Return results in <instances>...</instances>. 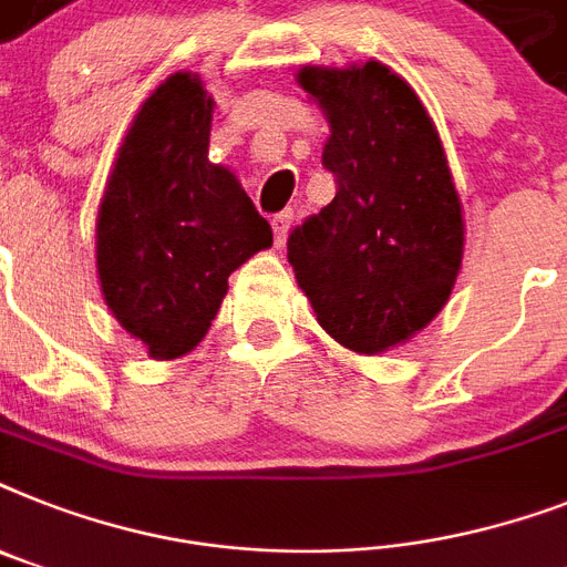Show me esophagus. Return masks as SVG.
Masks as SVG:
<instances>
[{"instance_id":"esophagus-1","label":"esophagus","mask_w":567,"mask_h":567,"mask_svg":"<svg viewBox=\"0 0 567 567\" xmlns=\"http://www.w3.org/2000/svg\"><path fill=\"white\" fill-rule=\"evenodd\" d=\"M270 224H274L276 244H285V238H288V229H291V224H293V212L291 209L279 212V215H274V220H270Z\"/></svg>"}]
</instances>
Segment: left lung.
I'll list each match as a JSON object with an SVG mask.
<instances>
[{
    "label": "left lung",
    "mask_w": 567,
    "mask_h": 567,
    "mask_svg": "<svg viewBox=\"0 0 567 567\" xmlns=\"http://www.w3.org/2000/svg\"><path fill=\"white\" fill-rule=\"evenodd\" d=\"M323 110L338 195L288 238L317 323L358 355L402 347L449 302L466 224L434 118L402 75L367 60L302 66Z\"/></svg>",
    "instance_id": "obj_1"
}]
</instances>
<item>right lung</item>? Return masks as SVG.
Wrapping results in <instances>:
<instances>
[{
  "mask_svg": "<svg viewBox=\"0 0 567 567\" xmlns=\"http://www.w3.org/2000/svg\"><path fill=\"white\" fill-rule=\"evenodd\" d=\"M215 101L192 72H174L133 116L95 220L104 302L154 361L204 340L227 279L274 244L238 177L209 163Z\"/></svg>",
  "mask_w": 567,
  "mask_h": 567,
  "instance_id": "right-lung-1",
  "label": "right lung"
}]
</instances>
